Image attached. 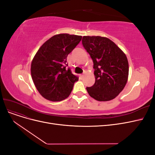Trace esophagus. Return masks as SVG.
<instances>
[{
  "label": "esophagus",
  "instance_id": "obj_1",
  "mask_svg": "<svg viewBox=\"0 0 155 155\" xmlns=\"http://www.w3.org/2000/svg\"><path fill=\"white\" fill-rule=\"evenodd\" d=\"M80 76H81V78H83L84 77V74H81Z\"/></svg>",
  "mask_w": 155,
  "mask_h": 155
}]
</instances>
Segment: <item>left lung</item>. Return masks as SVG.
<instances>
[{"mask_svg": "<svg viewBox=\"0 0 155 155\" xmlns=\"http://www.w3.org/2000/svg\"><path fill=\"white\" fill-rule=\"evenodd\" d=\"M82 45L92 59L95 83L87 91L94 99H114L124 88L129 75L125 54L114 42L100 36H83Z\"/></svg>", "mask_w": 155, "mask_h": 155, "instance_id": "1", "label": "left lung"}]
</instances>
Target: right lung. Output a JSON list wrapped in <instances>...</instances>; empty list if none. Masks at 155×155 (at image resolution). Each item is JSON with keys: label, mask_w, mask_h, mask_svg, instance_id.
Masks as SVG:
<instances>
[{"label": "right lung", "mask_w": 155, "mask_h": 155, "mask_svg": "<svg viewBox=\"0 0 155 155\" xmlns=\"http://www.w3.org/2000/svg\"><path fill=\"white\" fill-rule=\"evenodd\" d=\"M81 38L68 34L55 35L37 51L31 64V74L37 91L45 99L61 101L71 93L79 78L68 67L67 58Z\"/></svg>", "instance_id": "add662e5"}]
</instances>
